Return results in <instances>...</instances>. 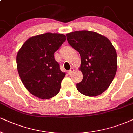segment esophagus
Instances as JSON below:
<instances>
[{"label": "esophagus", "instance_id": "34e87169", "mask_svg": "<svg viewBox=\"0 0 133 133\" xmlns=\"http://www.w3.org/2000/svg\"><path fill=\"white\" fill-rule=\"evenodd\" d=\"M74 72V68H71V69H70L68 72V73L69 74H71L73 73Z\"/></svg>", "mask_w": 133, "mask_h": 133}]
</instances>
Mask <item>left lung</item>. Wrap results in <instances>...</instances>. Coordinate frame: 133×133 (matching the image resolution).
Masks as SVG:
<instances>
[{
  "label": "left lung",
  "mask_w": 133,
  "mask_h": 133,
  "mask_svg": "<svg viewBox=\"0 0 133 133\" xmlns=\"http://www.w3.org/2000/svg\"><path fill=\"white\" fill-rule=\"evenodd\" d=\"M66 36L69 44L81 57L80 70L83 80L77 83V90L88 96L102 94L110 86L117 72L115 48L108 38L95 32L75 31Z\"/></svg>",
  "instance_id": "obj_1"
}]
</instances>
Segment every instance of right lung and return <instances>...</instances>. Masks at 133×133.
<instances>
[{
	"mask_svg": "<svg viewBox=\"0 0 133 133\" xmlns=\"http://www.w3.org/2000/svg\"><path fill=\"white\" fill-rule=\"evenodd\" d=\"M66 40L62 34L45 33L25 42L16 56L18 74L23 85L42 99L59 93L65 74L60 70L54 53Z\"/></svg>",
	"mask_w": 133,
	"mask_h": 133,
	"instance_id": "right-lung-1",
	"label": "right lung"
}]
</instances>
